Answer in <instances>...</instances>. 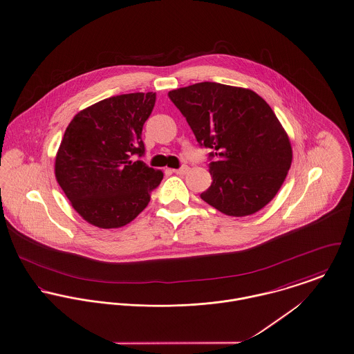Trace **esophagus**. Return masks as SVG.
Returning a JSON list of instances; mask_svg holds the SVG:
<instances>
[{
    "label": "esophagus",
    "instance_id": "obj_1",
    "mask_svg": "<svg viewBox=\"0 0 354 354\" xmlns=\"http://www.w3.org/2000/svg\"><path fill=\"white\" fill-rule=\"evenodd\" d=\"M176 174H180V176H183V174H187L188 171H189V166H187V165H184V166H181L180 169H174L173 170Z\"/></svg>",
    "mask_w": 354,
    "mask_h": 354
}]
</instances>
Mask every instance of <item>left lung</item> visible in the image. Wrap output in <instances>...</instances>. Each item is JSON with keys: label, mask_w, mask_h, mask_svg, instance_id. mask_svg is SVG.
Masks as SVG:
<instances>
[{"label": "left lung", "mask_w": 354, "mask_h": 354, "mask_svg": "<svg viewBox=\"0 0 354 354\" xmlns=\"http://www.w3.org/2000/svg\"><path fill=\"white\" fill-rule=\"evenodd\" d=\"M201 147L209 149L211 187L200 197L228 216L263 208L281 188L292 162L287 132L250 89L200 82L169 92Z\"/></svg>", "instance_id": "obj_1"}]
</instances>
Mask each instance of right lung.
Wrapping results in <instances>:
<instances>
[{"label": "right lung", "mask_w": 354, "mask_h": 354, "mask_svg": "<svg viewBox=\"0 0 354 354\" xmlns=\"http://www.w3.org/2000/svg\"><path fill=\"white\" fill-rule=\"evenodd\" d=\"M154 104L153 92L109 97L78 112L64 131L55 177L88 223L129 225L161 184V170L132 158L145 154L142 129Z\"/></svg>", "instance_id": "1"}]
</instances>
